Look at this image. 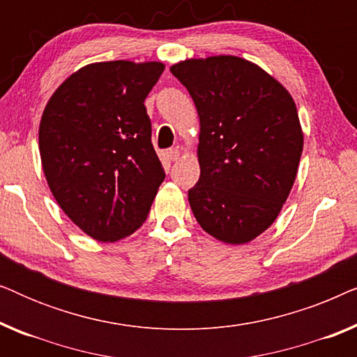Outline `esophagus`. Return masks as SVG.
Masks as SVG:
<instances>
[{
    "label": "esophagus",
    "mask_w": 357,
    "mask_h": 357,
    "mask_svg": "<svg viewBox=\"0 0 357 357\" xmlns=\"http://www.w3.org/2000/svg\"><path fill=\"white\" fill-rule=\"evenodd\" d=\"M167 155H169L170 160H178V158H180V151H178V149H169V151H167Z\"/></svg>",
    "instance_id": "1"
}]
</instances>
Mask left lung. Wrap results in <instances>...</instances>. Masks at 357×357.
<instances>
[{
    "label": "left lung",
    "mask_w": 357,
    "mask_h": 357,
    "mask_svg": "<svg viewBox=\"0 0 357 357\" xmlns=\"http://www.w3.org/2000/svg\"><path fill=\"white\" fill-rule=\"evenodd\" d=\"M170 73L199 116V178L188 202L199 226L241 245L275 222L294 183L304 146L289 92L238 56L185 60Z\"/></svg>",
    "instance_id": "8db88e82"
}]
</instances>
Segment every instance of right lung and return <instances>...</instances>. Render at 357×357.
Masks as SVG:
<instances>
[{
  "label": "right lung",
  "mask_w": 357,
  "mask_h": 357,
  "mask_svg": "<svg viewBox=\"0 0 357 357\" xmlns=\"http://www.w3.org/2000/svg\"><path fill=\"white\" fill-rule=\"evenodd\" d=\"M164 68L159 61L92 63L68 77L43 110L38 148L48 187L96 241L135 232L165 178L144 107Z\"/></svg>",
  "instance_id": "1"
}]
</instances>
